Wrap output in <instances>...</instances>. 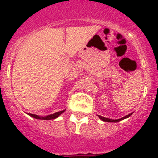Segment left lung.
I'll return each instance as SVG.
<instances>
[{
	"label": "left lung",
	"mask_w": 158,
	"mask_h": 158,
	"mask_svg": "<svg viewBox=\"0 0 158 158\" xmlns=\"http://www.w3.org/2000/svg\"><path fill=\"white\" fill-rule=\"evenodd\" d=\"M132 115V113H131V114H129V115H126V116L123 117V118H118V119H111V118H105V117H103L101 116V115H97V116L99 117V118L101 119L102 121H104V122H110V123H117V122H119V121L123 120V119H124V118H128V117H130L131 115Z\"/></svg>",
	"instance_id": "1"
}]
</instances>
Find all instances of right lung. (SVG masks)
<instances>
[{
  "label": "right lung",
  "instance_id": "right-lung-1",
  "mask_svg": "<svg viewBox=\"0 0 158 158\" xmlns=\"http://www.w3.org/2000/svg\"><path fill=\"white\" fill-rule=\"evenodd\" d=\"M65 111L63 110V111H58V112H55L54 114H51V115H46V116H40V115H34V114H31V113H28L27 115L31 116L32 118H37V119H42V120H51V119H54V118H58L60 115H62V113Z\"/></svg>",
  "mask_w": 158,
  "mask_h": 158
}]
</instances>
